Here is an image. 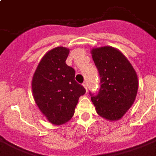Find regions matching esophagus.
Segmentation results:
<instances>
[{"mask_svg": "<svg viewBox=\"0 0 156 156\" xmlns=\"http://www.w3.org/2000/svg\"><path fill=\"white\" fill-rule=\"evenodd\" d=\"M83 87L85 88V89H86V91L88 90V83H86V82H84L83 83Z\"/></svg>", "mask_w": 156, "mask_h": 156, "instance_id": "obj_1", "label": "esophagus"}]
</instances>
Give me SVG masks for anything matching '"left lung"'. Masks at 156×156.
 I'll return each mask as SVG.
<instances>
[{"label": "left lung", "instance_id": "8db88e82", "mask_svg": "<svg viewBox=\"0 0 156 156\" xmlns=\"http://www.w3.org/2000/svg\"><path fill=\"white\" fill-rule=\"evenodd\" d=\"M92 58L100 77L96 95L89 92L98 115L119 119L134 104L138 91L136 72L123 53L112 47L92 49Z\"/></svg>", "mask_w": 156, "mask_h": 156}]
</instances>
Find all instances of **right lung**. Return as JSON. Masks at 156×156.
Masks as SVG:
<instances>
[{
  "label": "right lung",
  "instance_id": "right-lung-1",
  "mask_svg": "<svg viewBox=\"0 0 156 156\" xmlns=\"http://www.w3.org/2000/svg\"><path fill=\"white\" fill-rule=\"evenodd\" d=\"M69 49L58 47L41 58L32 82L37 105L49 122L65 124L74 114L78 98L85 88L75 81V70L66 64Z\"/></svg>",
  "mask_w": 156,
  "mask_h": 156
}]
</instances>
